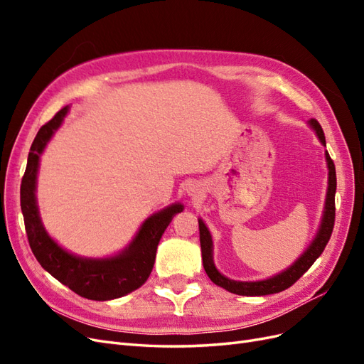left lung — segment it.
<instances>
[{
  "instance_id": "1",
  "label": "left lung",
  "mask_w": 364,
  "mask_h": 364,
  "mask_svg": "<svg viewBox=\"0 0 364 364\" xmlns=\"http://www.w3.org/2000/svg\"><path fill=\"white\" fill-rule=\"evenodd\" d=\"M311 127L316 130V134L321 139L322 144L325 146V135L322 126L318 124V121L311 118L310 119ZM326 162H328V168H329V179H328V194H326V203H325V213H323V220H322V226L318 229V234L316 240L313 241V245L306 249L304 255L297 259L290 269L282 272L278 277H273L266 281H258V282H240V281H232L225 278L223 274H220L218 270L215 269L214 262H213V241L211 235H209V230L205 226L202 220H199V230H200V247H202V259H203V267L205 272L214 284L220 285V287L235 293L240 296H266V294H273V293H279L285 289L291 287V285L299 279L302 274L310 269L314 261L321 257V253L326 247L329 238H331L333 229H334V222H336V188H337V178H336V167L333 159L329 158L328 151H326Z\"/></svg>"
}]
</instances>
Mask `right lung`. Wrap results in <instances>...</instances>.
<instances>
[{
  "label": "right lung",
  "instance_id": "add662e5",
  "mask_svg": "<svg viewBox=\"0 0 364 364\" xmlns=\"http://www.w3.org/2000/svg\"><path fill=\"white\" fill-rule=\"evenodd\" d=\"M67 112L68 106H65L48 123L43 124L30 147L27 168L21 181V209L28 245L41 266L74 293L92 301L115 299L139 289L147 281L155 264L156 249L164 230L170 225L174 214L181 213L183 206L176 203L151 215L139 229L134 243L114 258L83 259L59 247L41 223L35 190L41 153L54 130L62 124Z\"/></svg>",
  "mask_w": 364,
  "mask_h": 364
}]
</instances>
